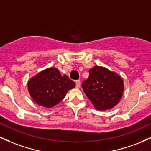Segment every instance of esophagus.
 <instances>
[{"instance_id": "1", "label": "esophagus", "mask_w": 151, "mask_h": 151, "mask_svg": "<svg viewBox=\"0 0 151 151\" xmlns=\"http://www.w3.org/2000/svg\"><path fill=\"white\" fill-rule=\"evenodd\" d=\"M80 86H81V82H80V81H79V80H77V81H76V87H77V88H79V87H80Z\"/></svg>"}]
</instances>
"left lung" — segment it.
Segmentation results:
<instances>
[{
    "instance_id": "8db88e82",
    "label": "left lung",
    "mask_w": 151,
    "mask_h": 151,
    "mask_svg": "<svg viewBox=\"0 0 151 151\" xmlns=\"http://www.w3.org/2000/svg\"><path fill=\"white\" fill-rule=\"evenodd\" d=\"M89 77L82 82V88L94 108L105 111L120 101L124 90L123 79L116 72L95 66L89 70Z\"/></svg>"
}]
</instances>
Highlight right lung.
I'll return each instance as SVG.
<instances>
[{"label":"right lung","instance_id":"obj_1","mask_svg":"<svg viewBox=\"0 0 151 151\" xmlns=\"http://www.w3.org/2000/svg\"><path fill=\"white\" fill-rule=\"evenodd\" d=\"M74 81L62 76L55 67L41 71L27 82V89L32 100L41 106L51 108L65 98L69 90L75 87Z\"/></svg>","mask_w":151,"mask_h":151}]
</instances>
